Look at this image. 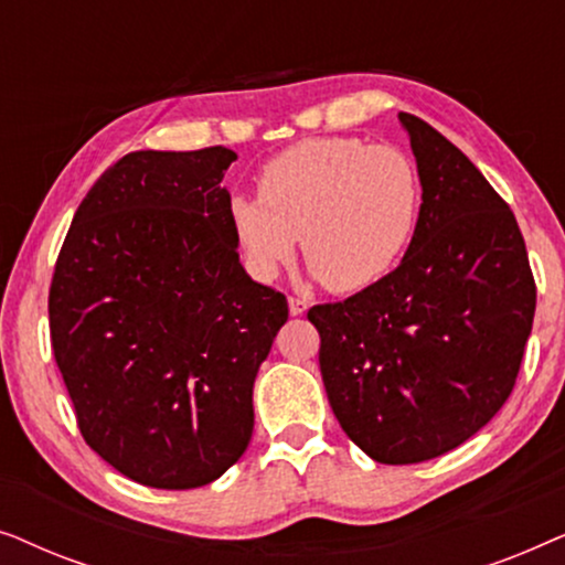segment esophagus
I'll return each mask as SVG.
<instances>
[{
	"label": "esophagus",
	"instance_id": "1",
	"mask_svg": "<svg viewBox=\"0 0 565 565\" xmlns=\"http://www.w3.org/2000/svg\"><path fill=\"white\" fill-rule=\"evenodd\" d=\"M288 308L290 316H303L308 311V303L303 298H288Z\"/></svg>",
	"mask_w": 565,
	"mask_h": 565
}]
</instances>
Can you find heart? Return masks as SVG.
<instances>
[{
	"label": "heart",
	"instance_id": "1",
	"mask_svg": "<svg viewBox=\"0 0 565 565\" xmlns=\"http://www.w3.org/2000/svg\"><path fill=\"white\" fill-rule=\"evenodd\" d=\"M422 218V177L396 146L308 138L267 161L259 195L236 192L228 221L246 267L275 280L296 257L334 292L383 280L412 246Z\"/></svg>",
	"mask_w": 565,
	"mask_h": 565
}]
</instances>
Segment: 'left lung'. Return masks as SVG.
I'll return each mask as SVG.
<instances>
[{
    "mask_svg": "<svg viewBox=\"0 0 565 565\" xmlns=\"http://www.w3.org/2000/svg\"><path fill=\"white\" fill-rule=\"evenodd\" d=\"M398 120L422 177L414 242L383 280L308 311L331 412L385 466L439 458L497 416L537 298L509 205L429 122Z\"/></svg>",
    "mask_w": 565,
    "mask_h": 565,
    "instance_id": "1",
    "label": "left lung"
}]
</instances>
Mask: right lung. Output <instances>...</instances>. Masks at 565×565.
<instances>
[{"mask_svg":"<svg viewBox=\"0 0 565 565\" xmlns=\"http://www.w3.org/2000/svg\"><path fill=\"white\" fill-rule=\"evenodd\" d=\"M236 153L130 151L76 207L49 296L82 437L151 489H198L242 458L252 391L288 300L238 262L223 174Z\"/></svg>","mask_w":565,"mask_h":565,"instance_id":"1","label":"right lung"}]
</instances>
